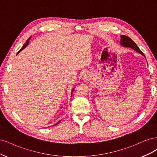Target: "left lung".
I'll use <instances>...</instances> for the list:
<instances>
[{
  "mask_svg": "<svg viewBox=\"0 0 157 157\" xmlns=\"http://www.w3.org/2000/svg\"><path fill=\"white\" fill-rule=\"evenodd\" d=\"M121 45L124 46V47H129V48H132L133 50H134L135 51L137 52L138 53L141 54V55H143L145 57V55L144 54L143 52L140 50L139 47L136 45L135 42L133 41L130 37H128L125 35H121Z\"/></svg>",
  "mask_w": 157,
  "mask_h": 157,
  "instance_id": "1",
  "label": "left lung"
}]
</instances>
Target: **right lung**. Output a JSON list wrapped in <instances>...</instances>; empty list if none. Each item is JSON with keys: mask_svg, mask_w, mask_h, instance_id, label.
Returning <instances> with one entry per match:
<instances>
[{"mask_svg": "<svg viewBox=\"0 0 157 157\" xmlns=\"http://www.w3.org/2000/svg\"><path fill=\"white\" fill-rule=\"evenodd\" d=\"M29 39H30V38H29V39H28V40H27L26 41V42H25V44H24V45H23V46H22V48H21V49H20V50H19V51H18V52H17V54H18V53H20V52H21V51L22 50H23V49H24V48H25V47H26V46H27L28 45V44H29ZM74 88H73V90H72V92H71V96H72V93H73V90H74ZM59 122H60V121H59V122H57V123H56V124H55L54 125H57V124H58Z\"/></svg>", "mask_w": 157, "mask_h": 157, "instance_id": "add662e5", "label": "right lung"}]
</instances>
